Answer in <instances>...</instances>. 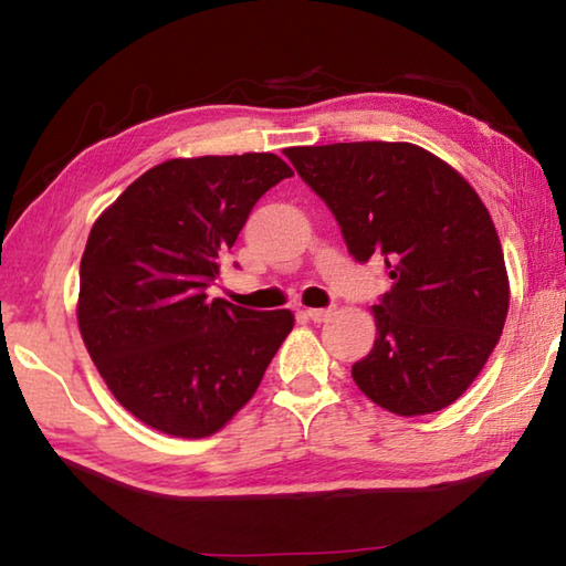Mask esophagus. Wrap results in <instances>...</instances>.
I'll use <instances>...</instances> for the list:
<instances>
[{"label":"esophagus","instance_id":"obj_1","mask_svg":"<svg viewBox=\"0 0 566 566\" xmlns=\"http://www.w3.org/2000/svg\"><path fill=\"white\" fill-rule=\"evenodd\" d=\"M306 317H310L312 322H327L332 317V306H327V310H306L304 312Z\"/></svg>","mask_w":566,"mask_h":566}]
</instances>
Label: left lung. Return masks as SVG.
Segmentation results:
<instances>
[{"label": "left lung", "instance_id": "left-lung-1", "mask_svg": "<svg viewBox=\"0 0 566 566\" xmlns=\"http://www.w3.org/2000/svg\"><path fill=\"white\" fill-rule=\"evenodd\" d=\"M337 219L359 264L385 260L377 339L352 367L375 405L432 415L472 385L510 310L492 217L464 177L407 142H339L284 151Z\"/></svg>", "mask_w": 566, "mask_h": 566}]
</instances>
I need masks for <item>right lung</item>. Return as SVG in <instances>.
I'll return each instance as SVG.
<instances>
[{"mask_svg": "<svg viewBox=\"0 0 566 566\" xmlns=\"http://www.w3.org/2000/svg\"><path fill=\"white\" fill-rule=\"evenodd\" d=\"M266 151L169 159L94 222L80 264L82 339L119 405L151 429L202 439L260 387L290 310L207 300L249 212L282 179Z\"/></svg>", "mask_w": 566, "mask_h": 566, "instance_id": "obj_1", "label": "right lung"}]
</instances>
